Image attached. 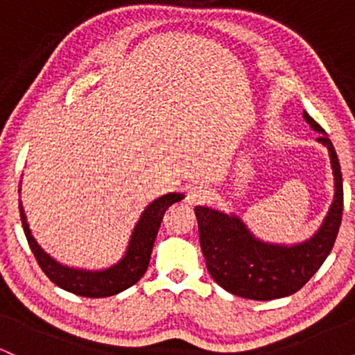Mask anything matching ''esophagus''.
<instances>
[{
    "label": "esophagus",
    "instance_id": "obj_1",
    "mask_svg": "<svg viewBox=\"0 0 355 355\" xmlns=\"http://www.w3.org/2000/svg\"><path fill=\"white\" fill-rule=\"evenodd\" d=\"M209 198V190L207 187H203L202 183H195V185H190L187 189V200H189L190 205L193 203H202Z\"/></svg>",
    "mask_w": 355,
    "mask_h": 355
}]
</instances>
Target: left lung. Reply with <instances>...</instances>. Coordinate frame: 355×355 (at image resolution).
<instances>
[{"mask_svg":"<svg viewBox=\"0 0 355 355\" xmlns=\"http://www.w3.org/2000/svg\"><path fill=\"white\" fill-rule=\"evenodd\" d=\"M304 120L317 141L329 150L334 175V200L311 239L272 243L257 239L242 218L210 207H195L200 247L211 279L230 294L252 300H272L295 294L319 270L339 234L344 210L340 164L327 133L304 110Z\"/></svg>","mask_w":355,"mask_h":355,"instance_id":"left-lung-1","label":"left lung"}]
</instances>
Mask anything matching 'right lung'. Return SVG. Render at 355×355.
Masks as SVG:
<instances>
[{"mask_svg": "<svg viewBox=\"0 0 355 355\" xmlns=\"http://www.w3.org/2000/svg\"><path fill=\"white\" fill-rule=\"evenodd\" d=\"M18 191H21V182H19ZM183 198H185L183 193H166L164 197L153 200L150 205H146V209L141 211L140 218L133 227L123 257L113 266L100 268V270L64 266V263L53 259L46 250H43L31 234L21 200H19V217H21L23 230L31 252L35 254L36 262L40 263L48 279L55 285H58L60 288L71 292V294L89 297V299H100V297L120 294V292L135 285L144 277L146 268H148L155 239H157L166 209L173 203L183 200Z\"/></svg>", "mask_w": 355, "mask_h": 355, "instance_id": "add662e5", "label": "right lung"}]
</instances>
